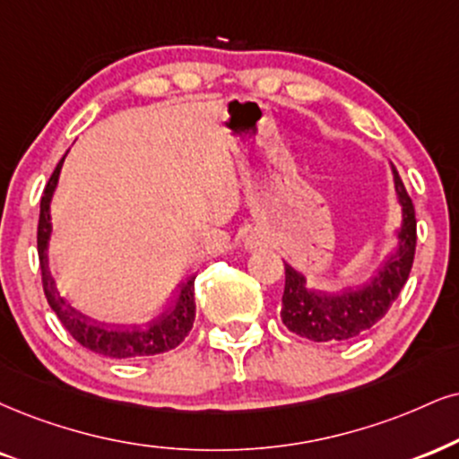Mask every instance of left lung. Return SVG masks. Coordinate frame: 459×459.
Segmentation results:
<instances>
[{
    "label": "left lung",
    "mask_w": 459,
    "mask_h": 459,
    "mask_svg": "<svg viewBox=\"0 0 459 459\" xmlns=\"http://www.w3.org/2000/svg\"><path fill=\"white\" fill-rule=\"evenodd\" d=\"M395 194L403 204V228L398 251L389 257L385 268L370 285L342 296H327L307 287V279L285 264V291H282V324L298 336L315 342L349 341L370 330L392 308L395 298L409 279L417 247V219L412 200L406 194L403 178L394 168Z\"/></svg>",
    "instance_id": "obj_1"
}]
</instances>
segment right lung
I'll return each instance as SVG.
<instances>
[{"mask_svg":"<svg viewBox=\"0 0 459 459\" xmlns=\"http://www.w3.org/2000/svg\"><path fill=\"white\" fill-rule=\"evenodd\" d=\"M61 166L64 160L56 163L55 172L50 174L47 186H44L42 200H39V223H38V257L39 270H42V287L44 296H47L50 308L59 316L67 332L76 342H81L84 349L93 351V353L106 355V358L126 359V358H146V355L166 353V351L178 347L185 341L186 333L191 332L195 321V298L194 285L195 276H191L185 282L180 296L177 299V307L169 308L168 313L157 316L152 324L146 327H126L118 330L115 325H104L98 321H91L65 304V299L56 291L53 276L48 273V257L47 247L50 238V197L59 180Z\"/></svg>","mask_w":459,"mask_h":459,"instance_id":"add662e5","label":"right lung"}]
</instances>
